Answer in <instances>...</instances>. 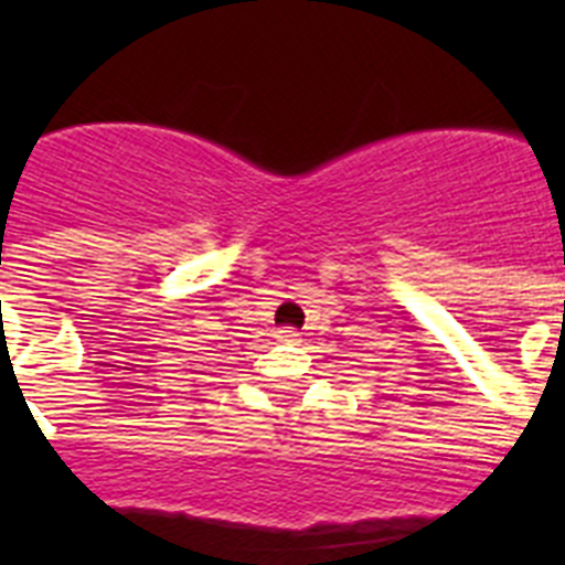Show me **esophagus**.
<instances>
[{
  "mask_svg": "<svg viewBox=\"0 0 565 565\" xmlns=\"http://www.w3.org/2000/svg\"><path fill=\"white\" fill-rule=\"evenodd\" d=\"M277 339H279V342H297L299 331H294V328H279Z\"/></svg>",
  "mask_w": 565,
  "mask_h": 565,
  "instance_id": "esophagus-1",
  "label": "esophagus"
}]
</instances>
